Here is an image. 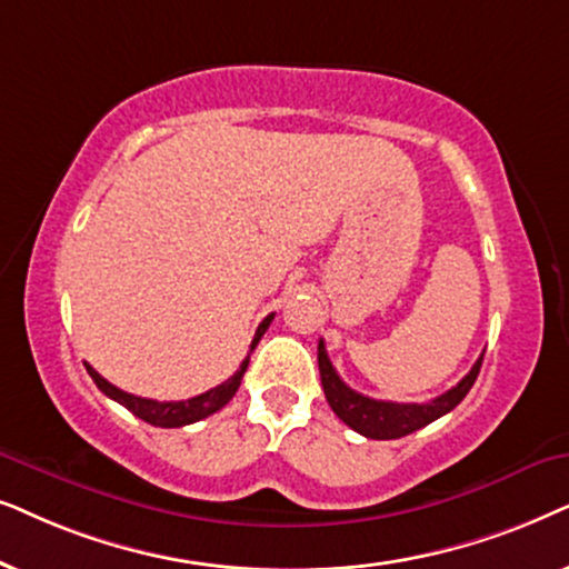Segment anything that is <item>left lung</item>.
<instances>
[{"instance_id":"obj_1","label":"left lung","mask_w":569,"mask_h":569,"mask_svg":"<svg viewBox=\"0 0 569 569\" xmlns=\"http://www.w3.org/2000/svg\"><path fill=\"white\" fill-rule=\"evenodd\" d=\"M483 356L473 363L471 372H468L463 380H460L456 388H450L442 396H437L429 403H392V400H375L361 396L348 388V385L340 380L336 367H332L328 359V351H325V343L320 340L317 346V363H320V380L325 398L336 416L343 423H348L353 431L369 437V439H398L411 435V431L427 427V423L437 421L439 416L450 413L460 400L468 396V390L473 388L476 377H479Z\"/></svg>"}]
</instances>
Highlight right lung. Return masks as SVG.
I'll return each mask as SVG.
<instances>
[{
  "mask_svg": "<svg viewBox=\"0 0 569 569\" xmlns=\"http://www.w3.org/2000/svg\"><path fill=\"white\" fill-rule=\"evenodd\" d=\"M272 317L276 315H268L264 320L260 322V328L254 332V340L252 346H249V351H254V346L260 343V338L264 336V330L270 328ZM249 367V353L247 359L241 361L239 372L229 377V380L218 385V388L202 392V396H194V398H187V400H150V398H140V396H132V392H124L119 390L117 385H111L109 380H103L101 375L96 372L93 367L86 361V369L88 375L93 377V382L98 385V390L103 392V396H109L111 400H117L127 408V411H132L138 419L153 423V427H163V429H173V427H187V423H194L200 419H206V416L221 411V408L229 403V400L237 396L239 385H241V377H244Z\"/></svg>",
  "mask_w": 569,
  "mask_h": 569,
  "instance_id": "obj_1",
  "label": "right lung"
}]
</instances>
